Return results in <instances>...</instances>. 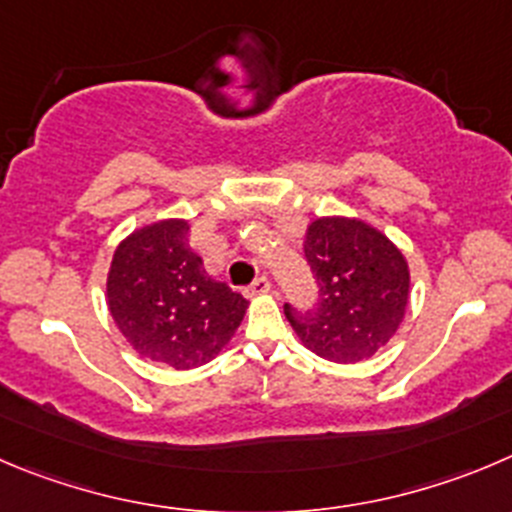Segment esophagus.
I'll list each match as a JSON object with an SVG mask.
<instances>
[{
  "instance_id": "obj_1",
  "label": "esophagus",
  "mask_w": 512,
  "mask_h": 512,
  "mask_svg": "<svg viewBox=\"0 0 512 512\" xmlns=\"http://www.w3.org/2000/svg\"><path fill=\"white\" fill-rule=\"evenodd\" d=\"M266 291H271V281L266 279V276H259V279H256L251 286H248V294H251V296L266 294Z\"/></svg>"
}]
</instances>
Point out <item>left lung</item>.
<instances>
[{"instance_id": "left-lung-1", "label": "left lung", "mask_w": 512, "mask_h": 512, "mask_svg": "<svg viewBox=\"0 0 512 512\" xmlns=\"http://www.w3.org/2000/svg\"><path fill=\"white\" fill-rule=\"evenodd\" d=\"M306 261L319 301L284 304L294 332L319 357L352 364L392 339L410 299V269L397 246L354 218H316L306 231Z\"/></svg>"}]
</instances>
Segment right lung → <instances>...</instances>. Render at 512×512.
Listing matches in <instances>:
<instances>
[{"instance_id": "obj_1", "label": "right lung", "mask_w": 512, "mask_h": 512, "mask_svg": "<svg viewBox=\"0 0 512 512\" xmlns=\"http://www.w3.org/2000/svg\"><path fill=\"white\" fill-rule=\"evenodd\" d=\"M186 221H160L125 238L107 274V306L133 349L173 369L211 362L248 301L211 279L188 243Z\"/></svg>"}]
</instances>
